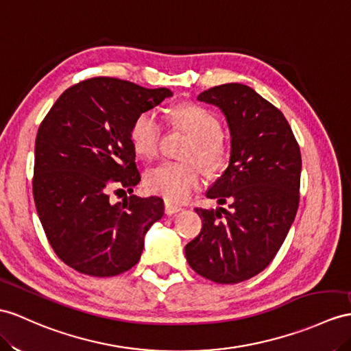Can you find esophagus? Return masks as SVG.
Returning <instances> with one entry per match:
<instances>
[{
    "label": "esophagus",
    "mask_w": 351,
    "mask_h": 351,
    "mask_svg": "<svg viewBox=\"0 0 351 351\" xmlns=\"http://www.w3.org/2000/svg\"><path fill=\"white\" fill-rule=\"evenodd\" d=\"M164 205H165V213H167V215H176V213L183 210L182 205H177V204H173V202H169V201H165Z\"/></svg>",
    "instance_id": "esophagus-1"
}]
</instances>
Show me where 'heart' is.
Returning a JSON list of instances; mask_svg holds the SVG:
<instances>
[{"mask_svg":"<svg viewBox=\"0 0 351 351\" xmlns=\"http://www.w3.org/2000/svg\"><path fill=\"white\" fill-rule=\"evenodd\" d=\"M174 121L193 143L186 152L187 159H196L210 176H217L228 165V147L221 138L217 116L202 106L183 104L174 110ZM162 136V123L155 111H143L134 119L130 140L136 155H156ZM201 171L195 162H162L146 174V186L153 193L171 202H183L199 186Z\"/></svg>","mask_w":351,"mask_h":351,"instance_id":"1","label":"heart"}]
</instances>
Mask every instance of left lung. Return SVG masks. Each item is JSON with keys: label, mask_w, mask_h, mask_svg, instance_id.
I'll list each match as a JSON object with an SVG mask.
<instances>
[{"label": "left lung", "mask_w": 351, "mask_h": 351, "mask_svg": "<svg viewBox=\"0 0 351 351\" xmlns=\"http://www.w3.org/2000/svg\"><path fill=\"white\" fill-rule=\"evenodd\" d=\"M230 131V159L207 191L216 210L195 208L199 235L184 247L191 268L220 285L258 276L276 258L299 207L301 150L281 111L241 83L204 90Z\"/></svg>", "instance_id": "8db88e82"}]
</instances>
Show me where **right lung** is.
I'll return each instance as SVG.
<instances>
[{
    "instance_id": "1",
    "label": "right lung",
    "mask_w": 351,
    "mask_h": 351,
    "mask_svg": "<svg viewBox=\"0 0 351 351\" xmlns=\"http://www.w3.org/2000/svg\"><path fill=\"white\" fill-rule=\"evenodd\" d=\"M173 95L167 88L93 77L68 88L38 128L32 192L47 240L68 267L113 277L140 261L144 235L164 216L158 196L132 193L141 180L130 140L134 119Z\"/></svg>"
}]
</instances>
